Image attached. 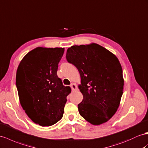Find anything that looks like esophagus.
<instances>
[{
  "label": "esophagus",
  "mask_w": 148,
  "mask_h": 148,
  "mask_svg": "<svg viewBox=\"0 0 148 148\" xmlns=\"http://www.w3.org/2000/svg\"><path fill=\"white\" fill-rule=\"evenodd\" d=\"M71 89H72V91H76V90H77V85L74 84V83H72L71 85Z\"/></svg>",
  "instance_id": "34e87169"
}]
</instances>
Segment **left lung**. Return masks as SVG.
<instances>
[{"label":"left lung","mask_w":148,"mask_h":148,"mask_svg":"<svg viewBox=\"0 0 148 148\" xmlns=\"http://www.w3.org/2000/svg\"><path fill=\"white\" fill-rule=\"evenodd\" d=\"M66 59L81 75L80 115L93 125L107 122L117 111L123 93V69L118 59L92 43L71 46L67 50Z\"/></svg>","instance_id":"8db88e82"}]
</instances>
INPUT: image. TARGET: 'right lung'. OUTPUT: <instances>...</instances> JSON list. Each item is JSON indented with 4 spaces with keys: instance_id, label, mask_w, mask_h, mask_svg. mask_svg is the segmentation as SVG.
<instances>
[{
    "instance_id": "1",
    "label": "right lung",
    "mask_w": 148,
    "mask_h": 148,
    "mask_svg": "<svg viewBox=\"0 0 148 148\" xmlns=\"http://www.w3.org/2000/svg\"><path fill=\"white\" fill-rule=\"evenodd\" d=\"M64 48L39 47L22 59L16 86L22 108L34 123L50 126L61 119L67 96L71 92L58 77V64Z\"/></svg>"
}]
</instances>
